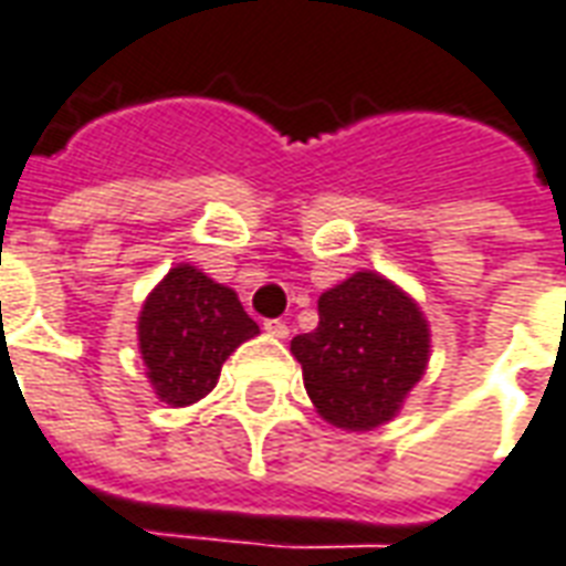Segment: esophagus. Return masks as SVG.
Wrapping results in <instances>:
<instances>
[{
	"mask_svg": "<svg viewBox=\"0 0 566 566\" xmlns=\"http://www.w3.org/2000/svg\"><path fill=\"white\" fill-rule=\"evenodd\" d=\"M265 332L271 334V337H280V340H283V337H289V325L283 323V319H268Z\"/></svg>",
	"mask_w": 566,
	"mask_h": 566,
	"instance_id": "1",
	"label": "esophagus"
}]
</instances>
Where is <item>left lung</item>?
<instances>
[{
  "mask_svg": "<svg viewBox=\"0 0 566 566\" xmlns=\"http://www.w3.org/2000/svg\"><path fill=\"white\" fill-rule=\"evenodd\" d=\"M316 413L340 431H374L401 413L431 358L422 307L377 271L319 295V325L292 337Z\"/></svg>",
  "mask_w": 566,
  "mask_h": 566,
  "instance_id": "obj_1",
  "label": "left lung"
}]
</instances>
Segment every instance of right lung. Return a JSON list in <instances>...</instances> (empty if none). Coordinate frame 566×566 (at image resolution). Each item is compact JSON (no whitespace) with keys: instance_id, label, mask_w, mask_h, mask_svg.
<instances>
[{"instance_id":"right-lung-1","label":"right lung","mask_w":566,"mask_h":566,"mask_svg":"<svg viewBox=\"0 0 566 566\" xmlns=\"http://www.w3.org/2000/svg\"><path fill=\"white\" fill-rule=\"evenodd\" d=\"M259 334L238 292L201 268L175 265L144 298L138 353L156 398L168 407L201 401L220 379L222 361Z\"/></svg>"}]
</instances>
